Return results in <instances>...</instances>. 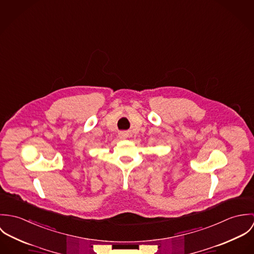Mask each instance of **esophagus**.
Returning <instances> with one entry per match:
<instances>
[{"mask_svg": "<svg viewBox=\"0 0 254 254\" xmlns=\"http://www.w3.org/2000/svg\"><path fill=\"white\" fill-rule=\"evenodd\" d=\"M119 137H120L121 139H126V138L128 137V133L125 132V131H122V132L119 133Z\"/></svg>", "mask_w": 254, "mask_h": 254, "instance_id": "obj_1", "label": "esophagus"}]
</instances>
